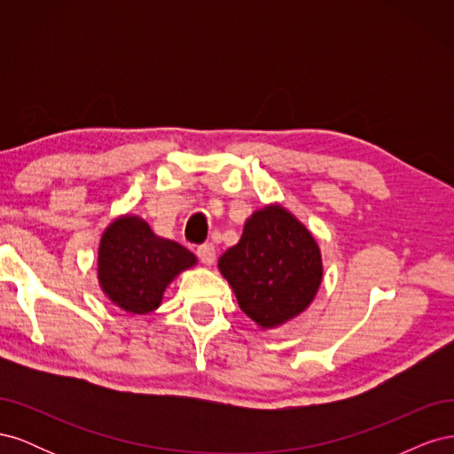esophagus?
I'll list each match as a JSON object with an SVG mask.
<instances>
[{"label":"esophagus","instance_id":"esophagus-1","mask_svg":"<svg viewBox=\"0 0 454 454\" xmlns=\"http://www.w3.org/2000/svg\"><path fill=\"white\" fill-rule=\"evenodd\" d=\"M197 255H199V259L202 261L204 265H212L214 261H215V246L210 244V242L200 244L199 248H197Z\"/></svg>","mask_w":454,"mask_h":454}]
</instances>
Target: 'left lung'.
Listing matches in <instances>:
<instances>
[{"mask_svg": "<svg viewBox=\"0 0 454 454\" xmlns=\"http://www.w3.org/2000/svg\"><path fill=\"white\" fill-rule=\"evenodd\" d=\"M244 314L274 327L303 312L322 282V255L305 225L282 206H265L244 225L242 239L219 257Z\"/></svg>", "mask_w": 454, "mask_h": 454, "instance_id": "left-lung-1", "label": "left lung"}]
</instances>
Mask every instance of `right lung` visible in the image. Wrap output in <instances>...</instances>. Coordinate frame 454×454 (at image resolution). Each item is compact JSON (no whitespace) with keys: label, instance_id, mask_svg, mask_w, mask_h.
Masks as SVG:
<instances>
[{"label":"right lung","instance_id":"1","mask_svg":"<svg viewBox=\"0 0 454 454\" xmlns=\"http://www.w3.org/2000/svg\"><path fill=\"white\" fill-rule=\"evenodd\" d=\"M197 257L182 244L157 237L144 219L119 217L104 232L98 252V280L114 303L132 314L160 305L167 286Z\"/></svg>","mask_w":454,"mask_h":454}]
</instances>
